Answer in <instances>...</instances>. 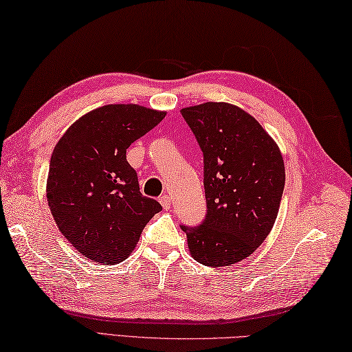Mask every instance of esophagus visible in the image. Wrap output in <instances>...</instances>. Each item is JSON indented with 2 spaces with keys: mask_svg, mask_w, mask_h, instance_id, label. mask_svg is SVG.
Here are the masks:
<instances>
[{
  "mask_svg": "<svg viewBox=\"0 0 352 352\" xmlns=\"http://www.w3.org/2000/svg\"><path fill=\"white\" fill-rule=\"evenodd\" d=\"M160 204H162V207L164 208V210H169L170 206H172V203H170V198H169L168 195L160 197Z\"/></svg>",
  "mask_w": 352,
  "mask_h": 352,
  "instance_id": "esophagus-1",
  "label": "esophagus"
}]
</instances>
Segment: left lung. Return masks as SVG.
Segmentation results:
<instances>
[{
    "label": "left lung",
    "instance_id": "left-lung-1",
    "mask_svg": "<svg viewBox=\"0 0 352 352\" xmlns=\"http://www.w3.org/2000/svg\"><path fill=\"white\" fill-rule=\"evenodd\" d=\"M204 154L207 216L182 227L190 256L231 266L256 251L275 223L286 182L278 145L248 111L228 102L182 109Z\"/></svg>",
    "mask_w": 352,
    "mask_h": 352
}]
</instances>
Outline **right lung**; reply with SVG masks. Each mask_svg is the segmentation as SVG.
I'll use <instances>...</instances> for the list:
<instances>
[{
	"label": "right lung",
	"instance_id": "right-lung-1",
	"mask_svg": "<svg viewBox=\"0 0 352 352\" xmlns=\"http://www.w3.org/2000/svg\"><path fill=\"white\" fill-rule=\"evenodd\" d=\"M166 116L139 104H107L74 122L51 154L47 199L81 256L116 265L130 256L162 206L139 190L126 148Z\"/></svg>",
	"mask_w": 352,
	"mask_h": 352
}]
</instances>
